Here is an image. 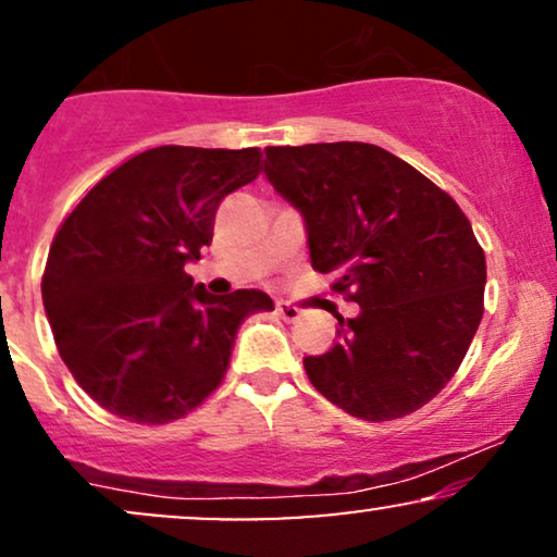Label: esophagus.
I'll use <instances>...</instances> for the list:
<instances>
[{"mask_svg": "<svg viewBox=\"0 0 557 557\" xmlns=\"http://www.w3.org/2000/svg\"><path fill=\"white\" fill-rule=\"evenodd\" d=\"M274 311H277V317H280V319H285V322H296V319L300 317V311L296 309V306L283 304V300H280L277 309H274Z\"/></svg>", "mask_w": 557, "mask_h": 557, "instance_id": "obj_1", "label": "esophagus"}]
</instances>
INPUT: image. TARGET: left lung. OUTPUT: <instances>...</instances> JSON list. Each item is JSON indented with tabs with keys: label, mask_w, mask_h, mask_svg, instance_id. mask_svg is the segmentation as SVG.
<instances>
[{
	"label": "left lung",
	"mask_w": 557,
	"mask_h": 557,
	"mask_svg": "<svg viewBox=\"0 0 557 557\" xmlns=\"http://www.w3.org/2000/svg\"><path fill=\"white\" fill-rule=\"evenodd\" d=\"M264 177L300 214L311 267L361 306L311 385L345 413L389 421L430 403L461 367L484 314L487 264L456 201L359 140L264 149Z\"/></svg>",
	"instance_id": "8db88e82"
}]
</instances>
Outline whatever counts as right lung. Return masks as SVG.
I'll return each mask as SVG.
<instances>
[{
  "mask_svg": "<svg viewBox=\"0 0 557 557\" xmlns=\"http://www.w3.org/2000/svg\"><path fill=\"white\" fill-rule=\"evenodd\" d=\"M259 149L157 146L127 159L62 222L41 298L57 350L91 398L136 424H168L220 387L261 290L212 296L201 257L220 201L259 175Z\"/></svg>",
  "mask_w": 557,
  "mask_h": 557,
  "instance_id": "right-lung-1",
  "label": "right lung"
}]
</instances>
